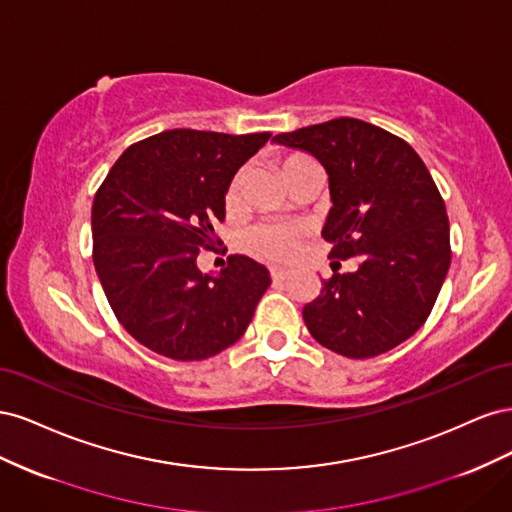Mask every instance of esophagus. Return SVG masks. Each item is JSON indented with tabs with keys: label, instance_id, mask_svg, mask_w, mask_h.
Masks as SVG:
<instances>
[{
	"label": "esophagus",
	"instance_id": "obj_1",
	"mask_svg": "<svg viewBox=\"0 0 512 512\" xmlns=\"http://www.w3.org/2000/svg\"><path fill=\"white\" fill-rule=\"evenodd\" d=\"M288 271L286 269H271V277L275 282H284V280H288Z\"/></svg>",
	"mask_w": 512,
	"mask_h": 512
}]
</instances>
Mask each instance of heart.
Returning a JSON list of instances; mask_svg holds the SVG:
<instances>
[{"instance_id":"obj_1","label":"heart","mask_w":512,"mask_h":512,"mask_svg":"<svg viewBox=\"0 0 512 512\" xmlns=\"http://www.w3.org/2000/svg\"><path fill=\"white\" fill-rule=\"evenodd\" d=\"M314 164L305 156H288L282 162V177L288 179L297 173L299 168ZM239 198H241V179H232L228 190H226V198L224 205L228 211H235L239 207ZM301 228L297 226H284V224H258L254 226L250 232L245 235V250L250 252L252 256L260 258V260H269V262H288L290 258H294L299 250V239H301Z\"/></svg>"}]
</instances>
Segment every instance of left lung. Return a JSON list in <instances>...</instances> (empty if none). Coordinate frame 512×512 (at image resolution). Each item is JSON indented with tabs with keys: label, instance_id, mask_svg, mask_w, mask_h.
I'll list each match as a JSON object with an SVG mask.
<instances>
[{
	"label": "left lung",
	"instance_id": "8db88e82",
	"mask_svg": "<svg viewBox=\"0 0 512 512\" xmlns=\"http://www.w3.org/2000/svg\"><path fill=\"white\" fill-rule=\"evenodd\" d=\"M314 156L329 175L331 209L322 237L329 258L359 256L354 273H333L303 320L318 344L369 359L423 327L451 267L444 200L418 153L395 134L339 117L277 134Z\"/></svg>",
	"mask_w": 512,
	"mask_h": 512
}]
</instances>
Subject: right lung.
Wrapping results in <instances>:
<instances>
[{
  "mask_svg": "<svg viewBox=\"0 0 512 512\" xmlns=\"http://www.w3.org/2000/svg\"><path fill=\"white\" fill-rule=\"evenodd\" d=\"M269 132L168 130L123 151L94 198V267L117 320L138 344L175 361H203L239 342L271 275L235 254L203 273L226 218V190Z\"/></svg>",
  "mask_w": 512,
  "mask_h": 512,
  "instance_id": "obj_1",
  "label": "right lung"
}]
</instances>
